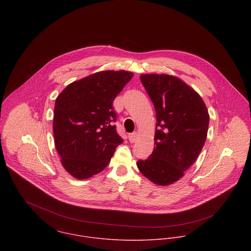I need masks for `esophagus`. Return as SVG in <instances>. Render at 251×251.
Listing matches in <instances>:
<instances>
[{"instance_id":"1","label":"esophagus","mask_w":251,"mask_h":251,"mask_svg":"<svg viewBox=\"0 0 251 251\" xmlns=\"http://www.w3.org/2000/svg\"><path fill=\"white\" fill-rule=\"evenodd\" d=\"M137 136H138L137 132H133V133L128 134V140H129V142H130V143H134V142L136 141V139H137Z\"/></svg>"}]
</instances>
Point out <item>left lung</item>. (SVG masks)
I'll use <instances>...</instances> for the list:
<instances>
[{"label": "left lung", "instance_id": "left-lung-1", "mask_svg": "<svg viewBox=\"0 0 251 251\" xmlns=\"http://www.w3.org/2000/svg\"><path fill=\"white\" fill-rule=\"evenodd\" d=\"M140 79L153 103L156 126L151 154L136 164L153 183L169 185L197 159L207 139L210 115L199 94L178 77L141 74Z\"/></svg>", "mask_w": 251, "mask_h": 251}]
</instances>
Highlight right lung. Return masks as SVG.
<instances>
[{"label":"right lung","mask_w":251,"mask_h":251,"mask_svg":"<svg viewBox=\"0 0 251 251\" xmlns=\"http://www.w3.org/2000/svg\"><path fill=\"white\" fill-rule=\"evenodd\" d=\"M126 71L96 72L67 86L54 107L53 131L64 168L77 179L100 173L123 139L113 101L130 81Z\"/></svg>","instance_id":"add662e5"}]
</instances>
